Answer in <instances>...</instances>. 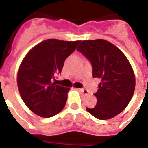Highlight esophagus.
<instances>
[{"label":"esophagus","instance_id":"obj_1","mask_svg":"<svg viewBox=\"0 0 148 148\" xmlns=\"http://www.w3.org/2000/svg\"><path fill=\"white\" fill-rule=\"evenodd\" d=\"M79 91H80L81 92H83L84 95H88V91H87L86 89H84V88H79Z\"/></svg>","mask_w":148,"mask_h":148}]
</instances>
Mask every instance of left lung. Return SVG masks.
Masks as SVG:
<instances>
[{"label":"left lung","mask_w":148,"mask_h":148,"mask_svg":"<svg viewBox=\"0 0 148 148\" xmlns=\"http://www.w3.org/2000/svg\"><path fill=\"white\" fill-rule=\"evenodd\" d=\"M91 62L92 77L100 78L97 100L91 115L106 120L119 115L129 104L135 90V75L129 61L120 50L103 39L82 41L77 48Z\"/></svg>","instance_id":"obj_1"}]
</instances>
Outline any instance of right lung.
<instances>
[{
	"label": "right lung",
	"mask_w": 148,
	"mask_h": 148,
	"mask_svg": "<svg viewBox=\"0 0 148 148\" xmlns=\"http://www.w3.org/2000/svg\"><path fill=\"white\" fill-rule=\"evenodd\" d=\"M80 41L47 39L29 51L19 68V93L29 110L43 118L54 116L66 103L69 88L52 83Z\"/></svg>",
	"instance_id": "right-lung-1"
}]
</instances>
